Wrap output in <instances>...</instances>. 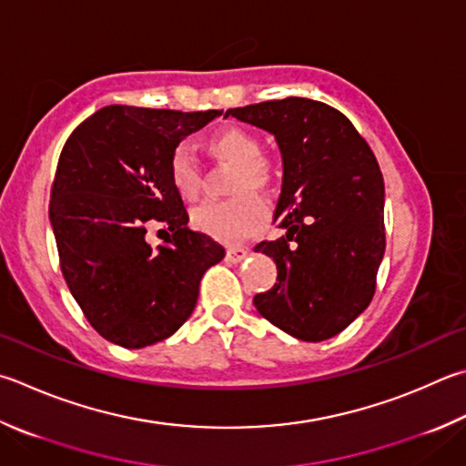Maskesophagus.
I'll return each instance as SVG.
<instances>
[{
  "label": "esophagus",
  "mask_w": 466,
  "mask_h": 466,
  "mask_svg": "<svg viewBox=\"0 0 466 466\" xmlns=\"http://www.w3.org/2000/svg\"><path fill=\"white\" fill-rule=\"evenodd\" d=\"M247 257H248V250L238 248V247L226 250V260L230 262V265H236V262H242Z\"/></svg>",
  "instance_id": "34e87169"
}]
</instances>
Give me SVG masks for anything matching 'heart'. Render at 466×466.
Wrapping results in <instances>:
<instances>
[{"label": "heart", "instance_id": "obj_1", "mask_svg": "<svg viewBox=\"0 0 466 466\" xmlns=\"http://www.w3.org/2000/svg\"><path fill=\"white\" fill-rule=\"evenodd\" d=\"M206 148L216 158L234 163L232 193H238L230 199L206 201L193 209L191 224L211 238L226 244H236L257 234L267 222V206L262 204L255 191H267L273 187L277 171L267 157L260 155L257 137L240 126H226V128L211 134L206 140ZM168 181H171L177 196L193 201L198 199L201 189V167L189 147H177L168 157Z\"/></svg>", "mask_w": 466, "mask_h": 466}]
</instances>
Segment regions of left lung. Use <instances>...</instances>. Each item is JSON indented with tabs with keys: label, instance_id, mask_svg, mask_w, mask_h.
Here are the masks:
<instances>
[{
	"label": "left lung",
	"instance_id": "8db88e82",
	"mask_svg": "<svg viewBox=\"0 0 466 466\" xmlns=\"http://www.w3.org/2000/svg\"><path fill=\"white\" fill-rule=\"evenodd\" d=\"M228 116L273 134L283 158L275 222L285 234L255 248L273 257L279 283L252 303L298 340H328L369 308L385 255V185L373 150L349 117L308 97Z\"/></svg>",
	"mask_w": 466,
	"mask_h": 466
}]
</instances>
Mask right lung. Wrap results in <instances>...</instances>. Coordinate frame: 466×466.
Returning a JSON list of instances; mask_svg holds the SVG:
<instances>
[{"label": "right lung", "instance_id": "obj_1", "mask_svg": "<svg viewBox=\"0 0 466 466\" xmlns=\"http://www.w3.org/2000/svg\"><path fill=\"white\" fill-rule=\"evenodd\" d=\"M218 116L107 106L66 140L48 218L65 281L109 342L145 349L175 334L196 309L201 277L226 255L189 230L167 171L179 142ZM152 218L174 232L157 251L144 238Z\"/></svg>", "mask_w": 466, "mask_h": 466}]
</instances>
